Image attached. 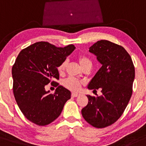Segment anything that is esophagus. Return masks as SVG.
Returning <instances> with one entry per match:
<instances>
[{
  "mask_svg": "<svg viewBox=\"0 0 146 146\" xmlns=\"http://www.w3.org/2000/svg\"><path fill=\"white\" fill-rule=\"evenodd\" d=\"M78 94H76V93H72V97H76V96H78Z\"/></svg>",
  "mask_w": 146,
  "mask_h": 146,
  "instance_id": "obj_1",
  "label": "esophagus"
}]
</instances>
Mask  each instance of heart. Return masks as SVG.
I'll return each instance as SVG.
<instances>
[{
	"mask_svg": "<svg viewBox=\"0 0 146 146\" xmlns=\"http://www.w3.org/2000/svg\"><path fill=\"white\" fill-rule=\"evenodd\" d=\"M78 60L79 62L80 65L83 69L88 66H92V62L91 60L88 58H87L85 56H78ZM67 65H68V61L67 60H64L60 64L58 65L57 68V70H58V73L60 75L63 74L65 73V70H66ZM83 82L79 80L76 79V78L73 77H69L63 81V86H64L67 89L70 90L72 92H78L81 89Z\"/></svg>",
	"mask_w": 146,
	"mask_h": 146,
	"instance_id": "obj_1",
	"label": "heart"
}]
</instances>
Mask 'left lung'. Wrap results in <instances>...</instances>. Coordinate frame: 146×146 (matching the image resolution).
Returning <instances> with one entry per match:
<instances>
[{
    "mask_svg": "<svg viewBox=\"0 0 146 146\" xmlns=\"http://www.w3.org/2000/svg\"><path fill=\"white\" fill-rule=\"evenodd\" d=\"M102 65L88 86L101 89V96L87 95L88 104L81 110L88 123L104 128L115 123L127 107L132 93L135 66L127 51L121 45L101 40L89 48Z\"/></svg>",
    "mask_w": 146,
    "mask_h": 146,
    "instance_id": "left-lung-1",
    "label": "left lung"
}]
</instances>
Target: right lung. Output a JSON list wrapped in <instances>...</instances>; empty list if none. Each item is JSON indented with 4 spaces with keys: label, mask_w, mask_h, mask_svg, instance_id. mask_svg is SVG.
Listing matches in <instances>:
<instances>
[{
    "label": "right lung",
    "mask_w": 146,
    "mask_h": 146,
    "mask_svg": "<svg viewBox=\"0 0 146 146\" xmlns=\"http://www.w3.org/2000/svg\"><path fill=\"white\" fill-rule=\"evenodd\" d=\"M74 45L57 47L48 42H37L21 50L11 70L13 92L24 116L31 122L44 126L53 122L63 110L71 92L54 81L59 79L57 68L75 50ZM58 88L54 94L44 86Z\"/></svg>",
    "instance_id": "add662e5"
}]
</instances>
